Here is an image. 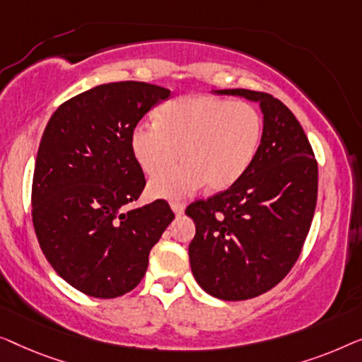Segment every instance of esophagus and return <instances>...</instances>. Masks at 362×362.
<instances>
[{
  "label": "esophagus",
  "instance_id": "1",
  "mask_svg": "<svg viewBox=\"0 0 362 362\" xmlns=\"http://www.w3.org/2000/svg\"><path fill=\"white\" fill-rule=\"evenodd\" d=\"M170 206H172V210L177 213V215H180V213H183V210H185V203L179 202V200L170 202Z\"/></svg>",
  "mask_w": 362,
  "mask_h": 362
}]
</instances>
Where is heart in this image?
I'll return each instance as SVG.
<instances>
[{
	"instance_id": "1",
	"label": "heart",
	"mask_w": 362,
	"mask_h": 362,
	"mask_svg": "<svg viewBox=\"0 0 362 362\" xmlns=\"http://www.w3.org/2000/svg\"><path fill=\"white\" fill-rule=\"evenodd\" d=\"M262 118L244 101L187 95L165 103L159 121H142L132 131V149L160 197H185L206 185L225 190L241 177L256 156Z\"/></svg>"
}]
</instances>
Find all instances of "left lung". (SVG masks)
<instances>
[{
    "instance_id": "1",
    "label": "left lung",
    "mask_w": 362,
    "mask_h": 362,
    "mask_svg": "<svg viewBox=\"0 0 362 362\" xmlns=\"http://www.w3.org/2000/svg\"><path fill=\"white\" fill-rule=\"evenodd\" d=\"M216 93L259 101L264 129L246 172L226 190L187 206L197 226L188 257L205 292L247 300L276 287L297 262L317 206L318 164L281 100L246 88Z\"/></svg>"
}]
</instances>
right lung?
<instances>
[{
  "mask_svg": "<svg viewBox=\"0 0 362 362\" xmlns=\"http://www.w3.org/2000/svg\"><path fill=\"white\" fill-rule=\"evenodd\" d=\"M169 95L144 81L98 85L60 105L44 129L30 195L34 231L54 271L90 297L131 292L175 218L165 200L128 208L146 187L132 131Z\"/></svg>",
  "mask_w": 362,
  "mask_h": 362,
  "instance_id": "1",
  "label": "right lung"
}]
</instances>
